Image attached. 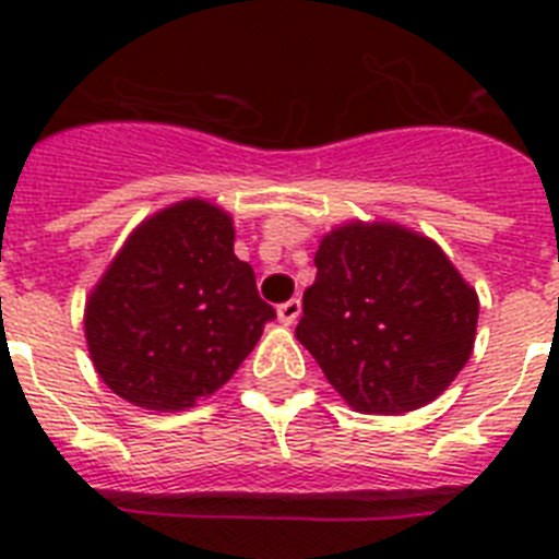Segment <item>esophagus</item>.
Masks as SVG:
<instances>
[{
  "instance_id": "esophagus-1",
  "label": "esophagus",
  "mask_w": 559,
  "mask_h": 559,
  "mask_svg": "<svg viewBox=\"0 0 559 559\" xmlns=\"http://www.w3.org/2000/svg\"><path fill=\"white\" fill-rule=\"evenodd\" d=\"M276 316H280V322H283L285 328H290V324H296V319L302 316V302H299V299H288V302L276 308Z\"/></svg>"
}]
</instances>
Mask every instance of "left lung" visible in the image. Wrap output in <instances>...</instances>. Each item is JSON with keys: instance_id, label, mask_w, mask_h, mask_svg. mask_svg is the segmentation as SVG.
Masks as SVG:
<instances>
[{"instance_id": "1", "label": "left lung", "mask_w": 559, "mask_h": 559, "mask_svg": "<svg viewBox=\"0 0 559 559\" xmlns=\"http://www.w3.org/2000/svg\"><path fill=\"white\" fill-rule=\"evenodd\" d=\"M296 338L360 414H406L451 386L476 344L478 294L423 231L347 221L319 240Z\"/></svg>"}]
</instances>
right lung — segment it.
Masks as SVG:
<instances>
[{
  "label": "right lung",
  "mask_w": 559,
  "mask_h": 559,
  "mask_svg": "<svg viewBox=\"0 0 559 559\" xmlns=\"http://www.w3.org/2000/svg\"><path fill=\"white\" fill-rule=\"evenodd\" d=\"M274 316L235 257L229 212L185 199L133 226L88 290L83 333L117 397L173 414L218 392Z\"/></svg>",
  "instance_id": "add662e5"
}]
</instances>
